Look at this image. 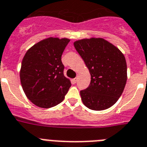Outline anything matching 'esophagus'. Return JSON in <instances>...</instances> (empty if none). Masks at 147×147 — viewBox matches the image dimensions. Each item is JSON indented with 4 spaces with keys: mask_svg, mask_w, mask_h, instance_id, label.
Listing matches in <instances>:
<instances>
[{
    "mask_svg": "<svg viewBox=\"0 0 147 147\" xmlns=\"http://www.w3.org/2000/svg\"><path fill=\"white\" fill-rule=\"evenodd\" d=\"M77 80H78V78H77V77H76V78H74V80H73V81L74 82V83H76V82H77Z\"/></svg>",
    "mask_w": 147,
    "mask_h": 147,
    "instance_id": "1",
    "label": "esophagus"
}]
</instances>
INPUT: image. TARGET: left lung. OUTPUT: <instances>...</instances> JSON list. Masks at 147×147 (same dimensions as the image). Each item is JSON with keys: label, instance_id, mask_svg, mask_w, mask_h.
<instances>
[{"label": "left lung", "instance_id": "left-lung-1", "mask_svg": "<svg viewBox=\"0 0 147 147\" xmlns=\"http://www.w3.org/2000/svg\"><path fill=\"white\" fill-rule=\"evenodd\" d=\"M74 45L91 74L89 86L80 91L82 102L91 110L107 109L118 100L126 86V59L115 45L100 38L79 40Z\"/></svg>", "mask_w": 147, "mask_h": 147}]
</instances>
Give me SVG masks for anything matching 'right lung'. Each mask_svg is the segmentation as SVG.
Returning a JSON list of instances; mask_svg holds the SVG:
<instances>
[{
  "label": "right lung",
  "mask_w": 147,
  "mask_h": 147,
  "mask_svg": "<svg viewBox=\"0 0 147 147\" xmlns=\"http://www.w3.org/2000/svg\"><path fill=\"white\" fill-rule=\"evenodd\" d=\"M67 38H48L38 42L25 53L20 79L27 98L36 106L53 107L63 101L71 86L64 76L61 55Z\"/></svg>",
  "instance_id": "add662e5"
}]
</instances>
